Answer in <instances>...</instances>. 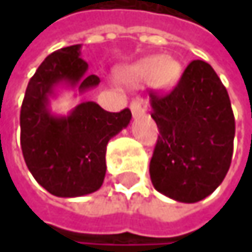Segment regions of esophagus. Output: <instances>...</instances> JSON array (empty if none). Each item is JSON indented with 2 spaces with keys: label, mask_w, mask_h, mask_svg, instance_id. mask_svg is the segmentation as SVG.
I'll use <instances>...</instances> for the list:
<instances>
[{
  "label": "esophagus",
  "mask_w": 252,
  "mask_h": 252,
  "mask_svg": "<svg viewBox=\"0 0 252 252\" xmlns=\"http://www.w3.org/2000/svg\"><path fill=\"white\" fill-rule=\"evenodd\" d=\"M129 108H131L132 117H138V115L144 114V108L141 106V103H140L138 100H132L131 105H129Z\"/></svg>",
  "instance_id": "esophagus-1"
}]
</instances>
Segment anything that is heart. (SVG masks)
Segmentation results:
<instances>
[{"instance_id": "1", "label": "heart", "mask_w": 252, "mask_h": 252, "mask_svg": "<svg viewBox=\"0 0 252 252\" xmlns=\"http://www.w3.org/2000/svg\"><path fill=\"white\" fill-rule=\"evenodd\" d=\"M179 73L181 67L174 58L149 57L135 63L132 67L126 70V81L129 84H138L153 77L158 86L168 87L175 83Z\"/></svg>"}]
</instances>
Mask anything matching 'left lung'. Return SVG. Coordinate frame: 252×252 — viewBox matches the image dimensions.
Masks as SVG:
<instances>
[{
	"label": "left lung",
	"mask_w": 252,
	"mask_h": 252,
	"mask_svg": "<svg viewBox=\"0 0 252 252\" xmlns=\"http://www.w3.org/2000/svg\"><path fill=\"white\" fill-rule=\"evenodd\" d=\"M150 106L159 128L150 160L153 187L181 203L206 198L225 179L233 153L235 118L220 78L195 60L171 93H150Z\"/></svg>",
	"instance_id": "obj_1"
}]
</instances>
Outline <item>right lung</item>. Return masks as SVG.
Masks as SVG:
<instances>
[{"label":"right lung","mask_w":252,"mask_h":252,"mask_svg":"<svg viewBox=\"0 0 252 252\" xmlns=\"http://www.w3.org/2000/svg\"><path fill=\"white\" fill-rule=\"evenodd\" d=\"M81 45L48 55L30 78L20 111V143L33 178L51 194L71 198L97 191L106 174V144L129 124L131 111L108 112L81 102L68 115L52 114L49 103L60 86L81 94L100 83L87 74Z\"/></svg>","instance_id":"1"}]
</instances>
